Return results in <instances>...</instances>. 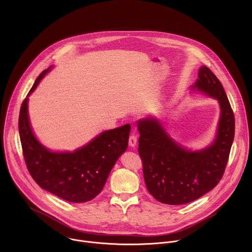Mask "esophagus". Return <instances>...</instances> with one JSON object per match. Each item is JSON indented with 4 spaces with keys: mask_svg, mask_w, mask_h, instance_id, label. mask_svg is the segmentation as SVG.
Instances as JSON below:
<instances>
[{
    "mask_svg": "<svg viewBox=\"0 0 252 252\" xmlns=\"http://www.w3.org/2000/svg\"><path fill=\"white\" fill-rule=\"evenodd\" d=\"M136 142H137L136 136H135L134 134L130 135V136H129V139H128V145H129V147H130V148H135Z\"/></svg>",
    "mask_w": 252,
    "mask_h": 252,
    "instance_id": "esophagus-1",
    "label": "esophagus"
}]
</instances>
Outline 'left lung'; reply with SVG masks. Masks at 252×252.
I'll use <instances>...</instances> for the list:
<instances>
[{
  "instance_id": "1",
  "label": "left lung",
  "mask_w": 252,
  "mask_h": 252,
  "mask_svg": "<svg viewBox=\"0 0 252 252\" xmlns=\"http://www.w3.org/2000/svg\"><path fill=\"white\" fill-rule=\"evenodd\" d=\"M190 91L217 99L220 120L213 140L199 150L177 142L156 117L136 122L140 134L138 154L143 163V177L149 192L158 201L177 205L191 202L217 187L224 172L234 138V116L224 89L205 65Z\"/></svg>"
}]
</instances>
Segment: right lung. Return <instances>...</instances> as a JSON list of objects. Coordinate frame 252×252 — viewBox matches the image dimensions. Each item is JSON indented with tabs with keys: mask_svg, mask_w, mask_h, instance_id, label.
<instances>
[{
	"mask_svg": "<svg viewBox=\"0 0 252 252\" xmlns=\"http://www.w3.org/2000/svg\"><path fill=\"white\" fill-rule=\"evenodd\" d=\"M54 67L34 81L23 101L19 132L24 158L33 181L43 189L69 202H86L103 189L119 158L126 151L130 125L104 130L73 152L51 151L34 135L29 118V96Z\"/></svg>",
	"mask_w": 252,
	"mask_h": 252,
	"instance_id": "1",
	"label": "right lung"
}]
</instances>
